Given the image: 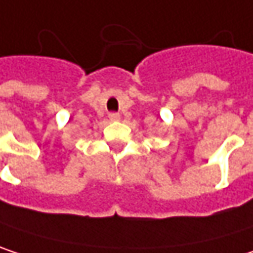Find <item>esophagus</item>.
<instances>
[{
    "label": "esophagus",
    "mask_w": 253,
    "mask_h": 253,
    "mask_svg": "<svg viewBox=\"0 0 253 253\" xmlns=\"http://www.w3.org/2000/svg\"><path fill=\"white\" fill-rule=\"evenodd\" d=\"M110 120H120V114L119 113H110Z\"/></svg>",
    "instance_id": "34e87169"
}]
</instances>
